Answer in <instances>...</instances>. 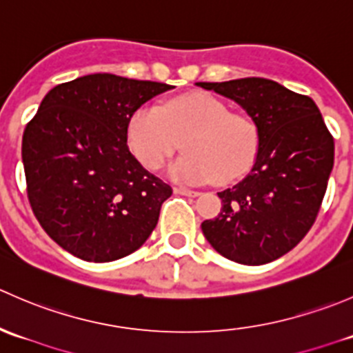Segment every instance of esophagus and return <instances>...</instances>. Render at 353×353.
Listing matches in <instances>:
<instances>
[{
    "label": "esophagus",
    "mask_w": 353,
    "mask_h": 353,
    "mask_svg": "<svg viewBox=\"0 0 353 353\" xmlns=\"http://www.w3.org/2000/svg\"><path fill=\"white\" fill-rule=\"evenodd\" d=\"M174 193L176 194H184V196H191V198H194V196H198V191H194V190H188V188H174Z\"/></svg>",
    "instance_id": "obj_1"
}]
</instances>
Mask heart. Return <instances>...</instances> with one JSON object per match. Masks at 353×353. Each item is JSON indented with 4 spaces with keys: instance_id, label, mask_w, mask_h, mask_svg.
I'll use <instances>...</instances> for the list:
<instances>
[{
    "instance_id": "obj_1",
    "label": "heart",
    "mask_w": 353,
    "mask_h": 353,
    "mask_svg": "<svg viewBox=\"0 0 353 353\" xmlns=\"http://www.w3.org/2000/svg\"><path fill=\"white\" fill-rule=\"evenodd\" d=\"M128 147L138 162L157 170L183 145L184 154L169 167L174 181L225 184L251 169L259 143L258 124L251 116L229 110L206 92L169 99L160 108L143 105L128 119Z\"/></svg>"
}]
</instances>
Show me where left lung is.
Returning a JSON list of instances; mask_svg holds the SVG:
<instances>
[{"instance_id": "8db88e82", "label": "left lung", "mask_w": 353, "mask_h": 353, "mask_svg": "<svg viewBox=\"0 0 353 353\" xmlns=\"http://www.w3.org/2000/svg\"><path fill=\"white\" fill-rule=\"evenodd\" d=\"M237 102L259 131L251 172L220 191L222 210L201 230L223 258L265 265L304 239L318 216L334 160V143L318 105L266 78L206 83Z\"/></svg>"}]
</instances>
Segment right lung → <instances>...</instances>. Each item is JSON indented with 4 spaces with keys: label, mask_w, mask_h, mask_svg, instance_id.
<instances>
[{
    "label": "right lung",
    "mask_w": 353,
    "mask_h": 353,
    "mask_svg": "<svg viewBox=\"0 0 353 353\" xmlns=\"http://www.w3.org/2000/svg\"><path fill=\"white\" fill-rule=\"evenodd\" d=\"M170 88L94 73L42 99L23 131L27 194L42 229L70 254L116 261L150 237L172 188L134 159L126 128L134 110Z\"/></svg>",
    "instance_id": "right-lung-1"
}]
</instances>
